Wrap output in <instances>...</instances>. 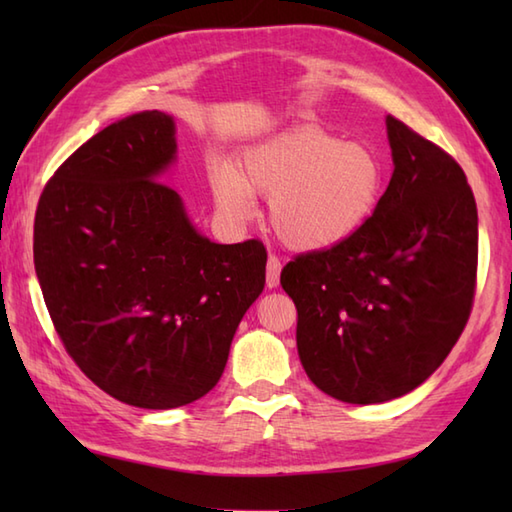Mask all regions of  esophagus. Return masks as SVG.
<instances>
[{
  "instance_id": "1",
  "label": "esophagus",
  "mask_w": 512,
  "mask_h": 512,
  "mask_svg": "<svg viewBox=\"0 0 512 512\" xmlns=\"http://www.w3.org/2000/svg\"><path fill=\"white\" fill-rule=\"evenodd\" d=\"M279 275H281V259L275 257V255H270L268 266H266V286L277 288L279 286Z\"/></svg>"
}]
</instances>
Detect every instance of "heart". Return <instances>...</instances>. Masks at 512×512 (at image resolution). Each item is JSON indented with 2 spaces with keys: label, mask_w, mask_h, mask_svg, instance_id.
<instances>
[{
  "label": "heart",
  "mask_w": 512,
  "mask_h": 512,
  "mask_svg": "<svg viewBox=\"0 0 512 512\" xmlns=\"http://www.w3.org/2000/svg\"><path fill=\"white\" fill-rule=\"evenodd\" d=\"M383 189V165L372 149L347 145L319 127L266 140L250 149L239 176L222 167L213 176L220 209L246 220L250 193L270 200V222L290 248L321 250L354 235L372 215Z\"/></svg>",
  "instance_id": "b5f03b06"
}]
</instances>
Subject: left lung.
I'll return each instance as SVG.
<instances>
[{
	"instance_id": "obj_1",
	"label": "left lung",
	"mask_w": 512,
	"mask_h": 512,
	"mask_svg": "<svg viewBox=\"0 0 512 512\" xmlns=\"http://www.w3.org/2000/svg\"><path fill=\"white\" fill-rule=\"evenodd\" d=\"M387 138L394 173L374 213L281 270L303 369L352 405L422 385L458 343L475 297L477 206L462 167L394 116Z\"/></svg>"
}]
</instances>
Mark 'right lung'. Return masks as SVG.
I'll use <instances>...</instances> for the list:
<instances>
[{
    "label": "right lung",
    "instance_id": "obj_1",
    "mask_svg": "<svg viewBox=\"0 0 512 512\" xmlns=\"http://www.w3.org/2000/svg\"><path fill=\"white\" fill-rule=\"evenodd\" d=\"M176 149L165 112L107 125L54 171L35 213V270L65 352L143 409L209 394L266 284L259 239L211 242L158 180Z\"/></svg>",
    "mask_w": 512,
    "mask_h": 512
}]
</instances>
